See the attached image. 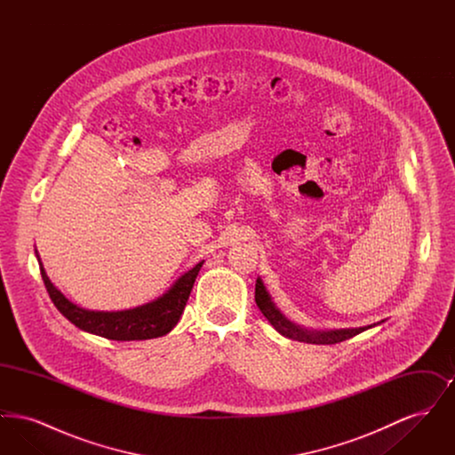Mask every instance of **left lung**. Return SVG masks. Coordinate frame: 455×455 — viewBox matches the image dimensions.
<instances>
[{
	"label": "left lung",
	"instance_id": "8db88e82",
	"mask_svg": "<svg viewBox=\"0 0 455 455\" xmlns=\"http://www.w3.org/2000/svg\"><path fill=\"white\" fill-rule=\"evenodd\" d=\"M256 303L259 307L260 312L264 314V317L271 323V325L290 339L295 341H302V343H310V345H336L341 341H347L349 338L363 332L368 327H358V329H341V331H327V332H310L307 329H302L299 325L291 324L282 312L275 307V303L271 302V297L267 295L264 284L258 278L256 282Z\"/></svg>",
	"mask_w": 455,
	"mask_h": 455
}]
</instances>
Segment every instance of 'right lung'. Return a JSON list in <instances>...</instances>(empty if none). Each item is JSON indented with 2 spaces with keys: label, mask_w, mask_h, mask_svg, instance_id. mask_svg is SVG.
I'll use <instances>...</instances> for the list:
<instances>
[{
  "label": "right lung",
  "mask_w": 455,
  "mask_h": 455,
  "mask_svg": "<svg viewBox=\"0 0 455 455\" xmlns=\"http://www.w3.org/2000/svg\"><path fill=\"white\" fill-rule=\"evenodd\" d=\"M39 266H41L43 282L51 300L71 324L76 325L82 331H87L114 341H141V339L165 336L179 323L203 262H197L191 271L184 273L177 282L173 283L171 290L164 293L160 299H156L155 302L147 303L131 310H123V312H92V310L76 307L75 303L69 302L52 283L49 282L41 259H39Z\"/></svg>",
  "instance_id": "add662e5"
}]
</instances>
